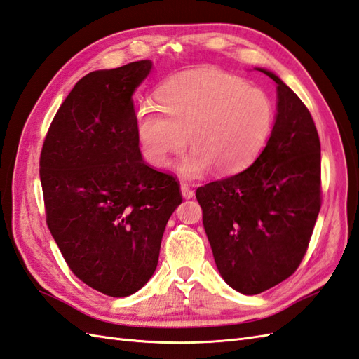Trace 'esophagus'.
Here are the masks:
<instances>
[{
  "label": "esophagus",
  "instance_id": "esophagus-1",
  "mask_svg": "<svg viewBox=\"0 0 359 359\" xmlns=\"http://www.w3.org/2000/svg\"><path fill=\"white\" fill-rule=\"evenodd\" d=\"M180 191H182V196H183V198H192L194 197V189H192L188 183H182L180 185Z\"/></svg>",
  "mask_w": 359,
  "mask_h": 359
}]
</instances>
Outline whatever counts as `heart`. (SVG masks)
<instances>
[{
	"mask_svg": "<svg viewBox=\"0 0 359 359\" xmlns=\"http://www.w3.org/2000/svg\"><path fill=\"white\" fill-rule=\"evenodd\" d=\"M154 106L136 110V136L145 159L167 168L182 153L187 137L191 153L180 172L198 177L244 170L267 142L274 107L270 97L241 77L218 68L180 72L156 88Z\"/></svg>",
	"mask_w": 359,
	"mask_h": 359,
	"instance_id": "obj_1",
	"label": "heart"
}]
</instances>
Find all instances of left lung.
<instances>
[{
	"mask_svg": "<svg viewBox=\"0 0 359 359\" xmlns=\"http://www.w3.org/2000/svg\"><path fill=\"white\" fill-rule=\"evenodd\" d=\"M278 115L249 168L196 191L217 269L247 296L288 279L305 256L321 206L320 137L308 107L274 76Z\"/></svg>",
	"mask_w": 359,
	"mask_h": 359,
	"instance_id": "8db88e82",
	"label": "left lung"
}]
</instances>
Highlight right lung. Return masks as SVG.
I'll return each instance as SVG.
<instances>
[{
  "label": "right lung",
  "instance_id": "add662e5",
  "mask_svg": "<svg viewBox=\"0 0 359 359\" xmlns=\"http://www.w3.org/2000/svg\"><path fill=\"white\" fill-rule=\"evenodd\" d=\"M150 60L89 72L53 118L39 159L47 226L69 270L110 297L141 290L182 203L176 176L142 161L132 94Z\"/></svg>",
  "mask_w": 359,
  "mask_h": 359
}]
</instances>
